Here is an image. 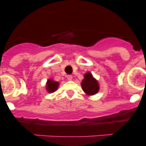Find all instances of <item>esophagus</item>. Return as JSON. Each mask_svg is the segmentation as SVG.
Returning <instances> with one entry per match:
<instances>
[{"instance_id":"esophagus-1","label":"esophagus","mask_w":146,"mask_h":146,"mask_svg":"<svg viewBox=\"0 0 146 146\" xmlns=\"http://www.w3.org/2000/svg\"><path fill=\"white\" fill-rule=\"evenodd\" d=\"M67 80H72V76L67 75Z\"/></svg>"}]
</instances>
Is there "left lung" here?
Masks as SVG:
<instances>
[{"label": "left lung", "instance_id": "8db88e82", "mask_svg": "<svg viewBox=\"0 0 146 146\" xmlns=\"http://www.w3.org/2000/svg\"><path fill=\"white\" fill-rule=\"evenodd\" d=\"M83 77L84 78L81 82L82 91L88 96H93L97 94L99 91V84L97 80L93 77L90 72H86Z\"/></svg>", "mask_w": 146, "mask_h": 146}]
</instances>
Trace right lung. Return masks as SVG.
I'll list each match as a JSON object with an SVG mask.
<instances>
[{
    "mask_svg": "<svg viewBox=\"0 0 146 146\" xmlns=\"http://www.w3.org/2000/svg\"><path fill=\"white\" fill-rule=\"evenodd\" d=\"M59 85L60 83L58 82H56L53 79L50 78L47 80L46 82V90L48 93H53L57 91Z\"/></svg>",
    "mask_w": 146,
    "mask_h": 146,
    "instance_id": "right-lung-1",
    "label": "right lung"
}]
</instances>
